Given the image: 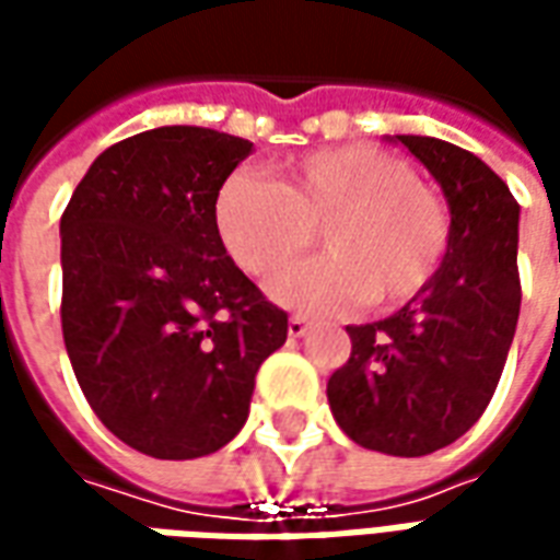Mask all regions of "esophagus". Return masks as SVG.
<instances>
[{
  "mask_svg": "<svg viewBox=\"0 0 560 560\" xmlns=\"http://www.w3.org/2000/svg\"><path fill=\"white\" fill-rule=\"evenodd\" d=\"M308 329H312V324H308V317L293 315L291 320H288V336H291V339H303Z\"/></svg>",
  "mask_w": 560,
  "mask_h": 560,
  "instance_id": "1",
  "label": "esophagus"
}]
</instances>
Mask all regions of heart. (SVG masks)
Returning a JSON list of instances; mask_svg holds the SVG:
<instances>
[{
	"label": "heart",
	"mask_w": 560,
	"mask_h": 560,
	"mask_svg": "<svg viewBox=\"0 0 560 560\" xmlns=\"http://www.w3.org/2000/svg\"><path fill=\"white\" fill-rule=\"evenodd\" d=\"M228 255L264 276L312 243L327 255L279 269L267 291L279 305L332 315L357 303L396 308L432 281L450 243L444 197L377 147L317 149L284 161L276 183L236 171L212 207Z\"/></svg>",
	"instance_id": "obj_1"
}]
</instances>
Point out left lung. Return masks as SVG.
<instances>
[{
	"mask_svg": "<svg viewBox=\"0 0 560 560\" xmlns=\"http://www.w3.org/2000/svg\"><path fill=\"white\" fill-rule=\"evenodd\" d=\"M441 185L450 243L432 281L396 315L348 327L351 360L327 384L329 411L353 444L429 456L480 420L516 336L518 203L474 152L396 135Z\"/></svg>",
	"mask_w": 560,
	"mask_h": 560,
	"instance_id": "1",
	"label": "left lung"
}]
</instances>
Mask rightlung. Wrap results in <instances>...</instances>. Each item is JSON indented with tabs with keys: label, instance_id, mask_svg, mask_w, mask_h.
<instances>
[{
	"label": "right lung",
	"instance_id": "add662e5",
	"mask_svg": "<svg viewBox=\"0 0 560 560\" xmlns=\"http://www.w3.org/2000/svg\"><path fill=\"white\" fill-rule=\"evenodd\" d=\"M255 143L164 126L92 161L68 200L62 336L83 396L152 458L209 456L248 420L255 375L288 339L221 245L212 207Z\"/></svg>",
	"mask_w": 560,
	"mask_h": 560
}]
</instances>
